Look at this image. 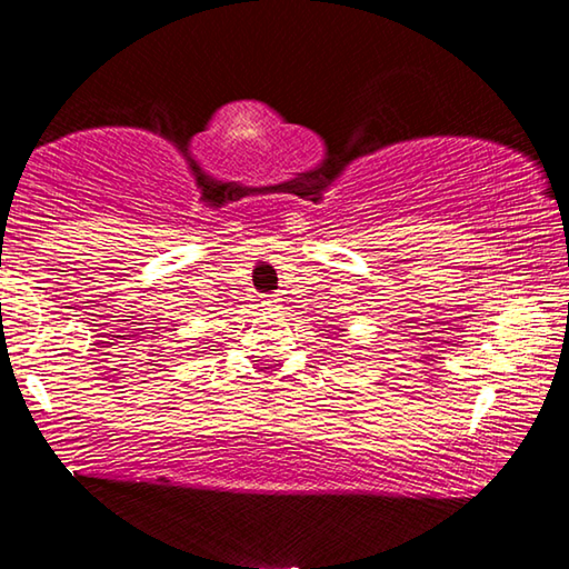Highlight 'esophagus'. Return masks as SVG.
<instances>
[{"instance_id": "34e87169", "label": "esophagus", "mask_w": 569, "mask_h": 569, "mask_svg": "<svg viewBox=\"0 0 569 569\" xmlns=\"http://www.w3.org/2000/svg\"><path fill=\"white\" fill-rule=\"evenodd\" d=\"M263 306H268V308H278V306H281V298H278V296H266Z\"/></svg>"}]
</instances>
